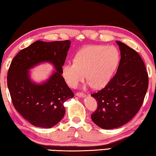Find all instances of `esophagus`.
<instances>
[{"mask_svg":"<svg viewBox=\"0 0 156 156\" xmlns=\"http://www.w3.org/2000/svg\"><path fill=\"white\" fill-rule=\"evenodd\" d=\"M76 96H78V97H80V98H83L86 96V95H85L83 93H76Z\"/></svg>","mask_w":156,"mask_h":156,"instance_id":"obj_1","label":"esophagus"}]
</instances>
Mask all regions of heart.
<instances>
[{
    "instance_id": "obj_1",
    "label": "heart",
    "mask_w": 156,
    "mask_h": 156,
    "mask_svg": "<svg viewBox=\"0 0 156 156\" xmlns=\"http://www.w3.org/2000/svg\"><path fill=\"white\" fill-rule=\"evenodd\" d=\"M119 60V52L113 46L86 47L76 55L74 61L64 65L62 76L71 88H76L86 77L88 86L101 88L109 82Z\"/></svg>"
}]
</instances>
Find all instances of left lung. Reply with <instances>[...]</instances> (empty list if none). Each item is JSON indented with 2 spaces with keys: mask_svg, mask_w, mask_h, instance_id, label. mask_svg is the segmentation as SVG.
Returning a JSON list of instances; mask_svg holds the SVG:
<instances>
[{
  "mask_svg": "<svg viewBox=\"0 0 156 156\" xmlns=\"http://www.w3.org/2000/svg\"><path fill=\"white\" fill-rule=\"evenodd\" d=\"M121 59L117 73L105 88L92 96L98 104L92 121L102 129L121 127L130 121L140 109L148 87V76L138 53L116 41Z\"/></svg>",
  "mask_w": 156,
  "mask_h": 156,
  "instance_id": "obj_1",
  "label": "left lung"
}]
</instances>
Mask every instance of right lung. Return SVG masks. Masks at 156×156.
Segmentation results:
<instances>
[{
  "mask_svg": "<svg viewBox=\"0 0 156 156\" xmlns=\"http://www.w3.org/2000/svg\"><path fill=\"white\" fill-rule=\"evenodd\" d=\"M70 41L46 42L38 40L21 50L13 59L7 76L12 103L31 125L51 128L66 113L64 102L74 96L62 76ZM49 62L55 70L40 84L31 80L29 70Z\"/></svg>",
  "mask_w": 156,
  "mask_h": 156,
  "instance_id": "obj_1",
  "label": "right lung"
}]
</instances>
